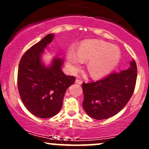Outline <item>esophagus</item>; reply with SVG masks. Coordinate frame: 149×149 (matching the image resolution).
<instances>
[{
	"label": "esophagus",
	"mask_w": 149,
	"mask_h": 149,
	"mask_svg": "<svg viewBox=\"0 0 149 149\" xmlns=\"http://www.w3.org/2000/svg\"><path fill=\"white\" fill-rule=\"evenodd\" d=\"M82 83H83V81H82L81 80H80V79H76V83H77V84L81 85Z\"/></svg>",
	"instance_id": "esophagus-1"
}]
</instances>
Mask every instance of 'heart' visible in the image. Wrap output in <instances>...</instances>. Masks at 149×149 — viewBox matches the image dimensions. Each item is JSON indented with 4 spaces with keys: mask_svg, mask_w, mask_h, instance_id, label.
Segmentation results:
<instances>
[{
    "mask_svg": "<svg viewBox=\"0 0 149 149\" xmlns=\"http://www.w3.org/2000/svg\"><path fill=\"white\" fill-rule=\"evenodd\" d=\"M67 62L73 71H77L83 61H88L87 67L93 78L104 76L113 70L120 59L118 47L101 40H85L78 50L70 47L66 54Z\"/></svg>",
    "mask_w": 149,
    "mask_h": 149,
    "instance_id": "heart-1",
    "label": "heart"
}]
</instances>
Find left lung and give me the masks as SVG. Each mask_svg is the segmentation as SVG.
Returning <instances> with one entry per match:
<instances>
[{
    "label": "left lung",
    "mask_w": 149,
    "mask_h": 149,
    "mask_svg": "<svg viewBox=\"0 0 149 149\" xmlns=\"http://www.w3.org/2000/svg\"><path fill=\"white\" fill-rule=\"evenodd\" d=\"M137 69L135 61L126 70L111 73L96 82L83 83V107L90 117L104 120L115 116L130 100L136 84Z\"/></svg>",
    "instance_id": "left-lung-1"
}]
</instances>
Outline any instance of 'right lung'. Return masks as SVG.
Masks as SVG:
<instances>
[{
	"label": "right lung",
	"instance_id": "1",
	"mask_svg": "<svg viewBox=\"0 0 149 149\" xmlns=\"http://www.w3.org/2000/svg\"><path fill=\"white\" fill-rule=\"evenodd\" d=\"M47 34L22 56L19 64L17 85L24 104L32 114L40 118L53 117L60 111L66 90L75 77L66 76L61 66L64 59L52 58L46 65L42 60L45 49L54 39Z\"/></svg>",
	"mask_w": 149,
	"mask_h": 149
}]
</instances>
